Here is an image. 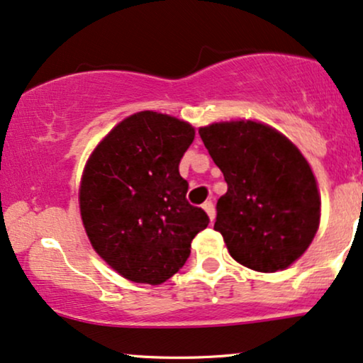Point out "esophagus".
Listing matches in <instances>:
<instances>
[{"instance_id": "1", "label": "esophagus", "mask_w": 363, "mask_h": 363, "mask_svg": "<svg viewBox=\"0 0 363 363\" xmlns=\"http://www.w3.org/2000/svg\"><path fill=\"white\" fill-rule=\"evenodd\" d=\"M203 210L208 213L210 220L213 222V218H216V207H213V202H205L203 203Z\"/></svg>"}]
</instances>
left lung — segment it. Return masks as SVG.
I'll list each match as a JSON object with an SVG mask.
<instances>
[{"instance_id":"1","label":"left lung","mask_w":363,"mask_h":363,"mask_svg":"<svg viewBox=\"0 0 363 363\" xmlns=\"http://www.w3.org/2000/svg\"><path fill=\"white\" fill-rule=\"evenodd\" d=\"M227 182L213 229L249 269L274 272L301 257L320 225L316 180L296 146L254 121L200 128Z\"/></svg>"}]
</instances>
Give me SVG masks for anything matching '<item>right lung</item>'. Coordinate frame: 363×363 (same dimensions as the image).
Wrapping results in <instances>:
<instances>
[{
  "instance_id": "1",
  "label": "right lung",
  "mask_w": 363,
  "mask_h": 363,
  "mask_svg": "<svg viewBox=\"0 0 363 363\" xmlns=\"http://www.w3.org/2000/svg\"><path fill=\"white\" fill-rule=\"evenodd\" d=\"M195 138L185 121L153 111L129 116L89 158L80 216L96 252L134 283L161 284L185 266L210 218L186 200L180 161Z\"/></svg>"
}]
</instances>
